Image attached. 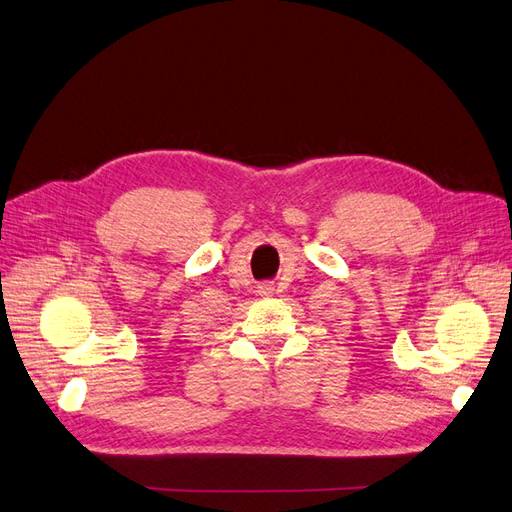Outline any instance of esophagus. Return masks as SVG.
Returning a JSON list of instances; mask_svg holds the SVG:
<instances>
[{
	"label": "esophagus",
	"instance_id": "obj_1",
	"mask_svg": "<svg viewBox=\"0 0 512 512\" xmlns=\"http://www.w3.org/2000/svg\"><path fill=\"white\" fill-rule=\"evenodd\" d=\"M260 294H264V296L273 294V284H262V286H260Z\"/></svg>",
	"mask_w": 512,
	"mask_h": 512
}]
</instances>
